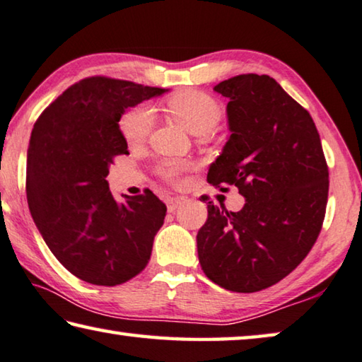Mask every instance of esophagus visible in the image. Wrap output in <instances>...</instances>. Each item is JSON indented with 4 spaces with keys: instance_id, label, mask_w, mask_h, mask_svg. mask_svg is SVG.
Segmentation results:
<instances>
[{
    "instance_id": "1",
    "label": "esophagus",
    "mask_w": 362,
    "mask_h": 362,
    "mask_svg": "<svg viewBox=\"0 0 362 362\" xmlns=\"http://www.w3.org/2000/svg\"><path fill=\"white\" fill-rule=\"evenodd\" d=\"M182 203H183V198H180V197H169L168 199H165V204H168L169 212H174Z\"/></svg>"
}]
</instances>
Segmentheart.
<instances>
[{
    "mask_svg": "<svg viewBox=\"0 0 362 362\" xmlns=\"http://www.w3.org/2000/svg\"><path fill=\"white\" fill-rule=\"evenodd\" d=\"M165 107L172 117L190 134H208L221 120L222 111L219 103L212 96L198 90L177 91L165 101ZM154 124L153 109L146 105H140L129 109L119 120V129L122 136L130 145H136L146 140ZM185 163L175 159H164L159 163L158 172L165 180L174 182L179 179Z\"/></svg>",
    "mask_w": 362,
    "mask_h": 362,
    "instance_id": "1",
    "label": "heart"
}]
</instances>
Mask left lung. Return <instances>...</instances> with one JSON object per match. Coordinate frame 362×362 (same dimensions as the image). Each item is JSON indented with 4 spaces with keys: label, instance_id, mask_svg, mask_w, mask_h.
Returning a JSON list of instances; mask_svg holds the SVG:
<instances>
[{
    "label": "left lung",
    "instance_id": "8db88e82",
    "mask_svg": "<svg viewBox=\"0 0 362 362\" xmlns=\"http://www.w3.org/2000/svg\"><path fill=\"white\" fill-rule=\"evenodd\" d=\"M214 91L226 96L230 136L208 182L245 198L238 212L208 203L197 235L206 277L253 293L296 269L322 228L329 169L319 132L305 107L269 76L243 74Z\"/></svg>",
    "mask_w": 362,
    "mask_h": 362
}]
</instances>
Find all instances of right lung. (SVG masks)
I'll return each instance as SVG.
<instances>
[{
	"mask_svg": "<svg viewBox=\"0 0 362 362\" xmlns=\"http://www.w3.org/2000/svg\"><path fill=\"white\" fill-rule=\"evenodd\" d=\"M165 91L88 77L57 96L33 125L28 209L51 253L85 282L124 284L150 261L168 208L150 190L117 202L106 177L112 159L129 154L119 129L125 109Z\"/></svg>",
	"mask_w": 362,
	"mask_h": 362,
	"instance_id": "1",
	"label": "right lung"
}]
</instances>
